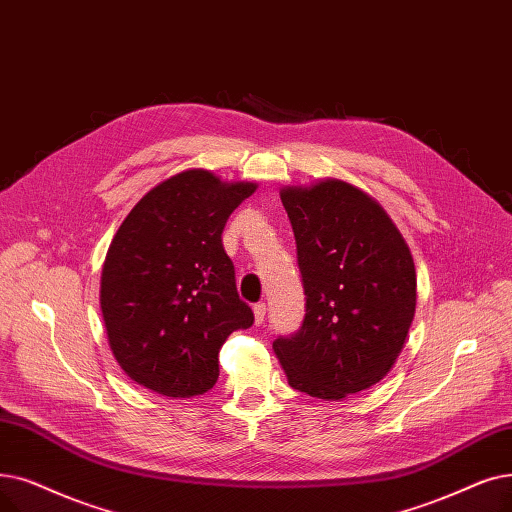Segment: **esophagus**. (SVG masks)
Returning a JSON list of instances; mask_svg holds the SVG:
<instances>
[{"label": "esophagus", "mask_w": 512, "mask_h": 512, "mask_svg": "<svg viewBox=\"0 0 512 512\" xmlns=\"http://www.w3.org/2000/svg\"><path fill=\"white\" fill-rule=\"evenodd\" d=\"M265 311H268V307H265V303H257L255 307H253V316H255V324L259 326V324H263V320H265Z\"/></svg>", "instance_id": "1"}]
</instances>
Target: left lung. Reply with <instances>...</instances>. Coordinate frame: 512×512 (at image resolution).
Masks as SVG:
<instances>
[{"instance_id": "left-lung-1", "label": "left lung", "mask_w": 512, "mask_h": 512, "mask_svg": "<svg viewBox=\"0 0 512 512\" xmlns=\"http://www.w3.org/2000/svg\"><path fill=\"white\" fill-rule=\"evenodd\" d=\"M305 288L299 332L274 341L288 385L341 402L381 383L416 311V270L404 236L370 194L326 177L284 186Z\"/></svg>"}]
</instances>
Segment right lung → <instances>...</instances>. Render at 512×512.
Listing matches in <instances>:
<instances>
[{"label":"right lung","mask_w":512,"mask_h":512,"mask_svg":"<svg viewBox=\"0 0 512 512\" xmlns=\"http://www.w3.org/2000/svg\"><path fill=\"white\" fill-rule=\"evenodd\" d=\"M255 182L186 169L148 190L110 242L100 309L110 351L131 381L167 397L207 393L219 349L253 324L221 244Z\"/></svg>","instance_id":"add662e5"}]
</instances>
